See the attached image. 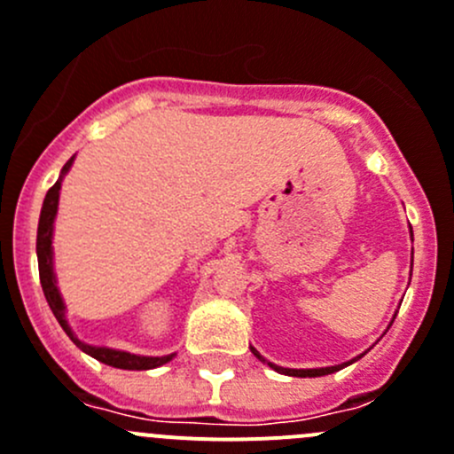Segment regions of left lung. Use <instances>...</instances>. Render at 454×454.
Listing matches in <instances>:
<instances>
[{
  "instance_id": "8db88e82",
  "label": "left lung",
  "mask_w": 454,
  "mask_h": 454,
  "mask_svg": "<svg viewBox=\"0 0 454 454\" xmlns=\"http://www.w3.org/2000/svg\"><path fill=\"white\" fill-rule=\"evenodd\" d=\"M411 237H412V228H411ZM411 272H412V263H411ZM395 317H397V315H395ZM395 317H393V321H395ZM388 328H390V325H388ZM250 350H253L254 357H257L259 362L268 364V366H270L272 371L281 372V375H288V377H324V375H330V372H337V371H341V368L350 366V364H355V362H357V359H362V355H359V357L350 359V362H344V364H337V366H325V368H284V366H277V364L268 362V359H263L262 355H259L257 350L253 348V346H250Z\"/></svg>"
}]
</instances>
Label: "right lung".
<instances>
[{
    "label": "right lung",
    "instance_id": "add662e5",
    "mask_svg": "<svg viewBox=\"0 0 454 454\" xmlns=\"http://www.w3.org/2000/svg\"><path fill=\"white\" fill-rule=\"evenodd\" d=\"M74 155L61 168L59 179L55 182V186L46 192L42 206V215H39V226H37V263H39V281H42L43 297H46L48 306H51L52 315L59 321V325L64 328V333L68 334L70 341L77 346L79 350H83L86 355L95 357L97 362L108 364L113 368H121V371H151V368H160L164 364H168L173 355H164V357H144V355H133L126 353V350L117 348H106V346H90L86 341L77 337L70 328L68 319H66V303L64 297L59 293V286H57V275H55V262H52V231H55V217H57V206H59V191L61 182H64L66 173L73 166Z\"/></svg>",
    "mask_w": 454,
    "mask_h": 454
}]
</instances>
